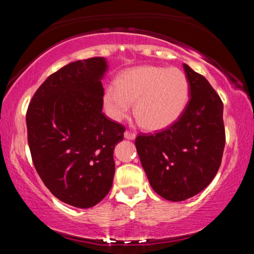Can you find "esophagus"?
<instances>
[{
	"mask_svg": "<svg viewBox=\"0 0 254 254\" xmlns=\"http://www.w3.org/2000/svg\"><path fill=\"white\" fill-rule=\"evenodd\" d=\"M135 136H136V134L134 132L126 131V133H124V137H126V139H128V140H134Z\"/></svg>",
	"mask_w": 254,
	"mask_h": 254,
	"instance_id": "obj_1",
	"label": "esophagus"
}]
</instances>
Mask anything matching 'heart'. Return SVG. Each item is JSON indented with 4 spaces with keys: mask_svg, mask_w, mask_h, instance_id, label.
<instances>
[{
    "mask_svg": "<svg viewBox=\"0 0 254 254\" xmlns=\"http://www.w3.org/2000/svg\"><path fill=\"white\" fill-rule=\"evenodd\" d=\"M189 84L178 68L144 66L124 71L104 93L107 114L121 121L132 103L134 115L148 130H161L182 115L188 101Z\"/></svg>",
    "mask_w": 254,
    "mask_h": 254,
    "instance_id": "heart-1",
    "label": "heart"
}]
</instances>
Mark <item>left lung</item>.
Returning a JSON list of instances; mask_svg holds the SVG:
<instances>
[{
    "instance_id": "left-lung-1",
    "label": "left lung",
    "mask_w": 254,
    "mask_h": 254,
    "mask_svg": "<svg viewBox=\"0 0 254 254\" xmlns=\"http://www.w3.org/2000/svg\"><path fill=\"white\" fill-rule=\"evenodd\" d=\"M189 101L171 126L140 133L135 147L153 190L182 201L198 194L220 169L225 147L223 102L203 75L184 64Z\"/></svg>"
}]
</instances>
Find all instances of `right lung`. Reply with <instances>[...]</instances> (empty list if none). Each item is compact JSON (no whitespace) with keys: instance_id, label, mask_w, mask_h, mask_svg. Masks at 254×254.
Here are the masks:
<instances>
[{"instance_id":"right-lung-1","label":"right lung","mask_w":254,"mask_h":254,"mask_svg":"<svg viewBox=\"0 0 254 254\" xmlns=\"http://www.w3.org/2000/svg\"><path fill=\"white\" fill-rule=\"evenodd\" d=\"M106 67L103 57L68 64L41 84L27 111L34 168L51 194L79 208L109 194L114 147L126 131L102 112Z\"/></svg>"}]
</instances>
